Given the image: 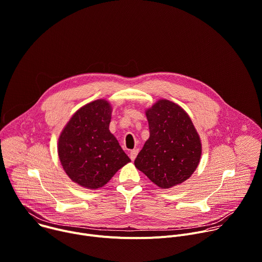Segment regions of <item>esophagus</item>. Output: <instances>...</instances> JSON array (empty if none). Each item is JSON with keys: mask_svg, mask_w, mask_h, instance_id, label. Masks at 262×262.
I'll list each match as a JSON object with an SVG mask.
<instances>
[{"mask_svg": "<svg viewBox=\"0 0 262 262\" xmlns=\"http://www.w3.org/2000/svg\"><path fill=\"white\" fill-rule=\"evenodd\" d=\"M138 148H134V149H132L131 151H130V159L132 160V161H134L135 160V158H136V156H137V154H138Z\"/></svg>", "mask_w": 262, "mask_h": 262, "instance_id": "esophagus-1", "label": "esophagus"}]
</instances>
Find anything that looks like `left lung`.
<instances>
[{
  "mask_svg": "<svg viewBox=\"0 0 262 262\" xmlns=\"http://www.w3.org/2000/svg\"><path fill=\"white\" fill-rule=\"evenodd\" d=\"M145 115L149 138L135 159V167L161 188L184 182L202 155L201 139L189 116L167 99L158 100Z\"/></svg>",
  "mask_w": 262,
  "mask_h": 262,
  "instance_id": "8db88e82",
  "label": "left lung"
}]
</instances>
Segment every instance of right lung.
<instances>
[{"label": "right lung", "mask_w": 262, "mask_h": 262, "mask_svg": "<svg viewBox=\"0 0 262 262\" xmlns=\"http://www.w3.org/2000/svg\"><path fill=\"white\" fill-rule=\"evenodd\" d=\"M112 105L105 99L78 110L58 138V157L68 176L79 185L97 189L131 162L110 131Z\"/></svg>", "instance_id": "1"}]
</instances>
